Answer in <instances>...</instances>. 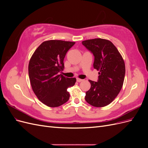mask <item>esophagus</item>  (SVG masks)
<instances>
[{"instance_id":"obj_1","label":"esophagus","mask_w":148,"mask_h":148,"mask_svg":"<svg viewBox=\"0 0 148 148\" xmlns=\"http://www.w3.org/2000/svg\"><path fill=\"white\" fill-rule=\"evenodd\" d=\"M77 82H82V81H83V79H80L79 78H77Z\"/></svg>"}]
</instances>
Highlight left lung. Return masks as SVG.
<instances>
[{
    "label": "left lung",
    "instance_id": "1",
    "mask_svg": "<svg viewBox=\"0 0 148 148\" xmlns=\"http://www.w3.org/2000/svg\"><path fill=\"white\" fill-rule=\"evenodd\" d=\"M82 44L93 53V66L99 71L97 82L89 80L91 88L86 92L85 100L94 107H105L115 99L122 88L125 74L124 60L117 47L107 39H88Z\"/></svg>",
    "mask_w": 148,
    "mask_h": 148
}]
</instances>
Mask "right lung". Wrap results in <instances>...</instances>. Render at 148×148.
Returning <instances> with one entry per match:
<instances>
[{"mask_svg":"<svg viewBox=\"0 0 148 148\" xmlns=\"http://www.w3.org/2000/svg\"><path fill=\"white\" fill-rule=\"evenodd\" d=\"M75 42L49 40L43 42L31 56L28 73L31 88L38 99L50 107L65 104L70 98L67 89L74 86L75 78L59 72L64 69L66 53Z\"/></svg>","mask_w":148,"mask_h":148,"instance_id":"obj_1","label":"right lung"}]
</instances>
